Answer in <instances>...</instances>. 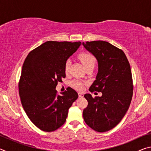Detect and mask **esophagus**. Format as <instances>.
I'll list each match as a JSON object with an SVG mask.
<instances>
[{
	"label": "esophagus",
	"mask_w": 151,
	"mask_h": 151,
	"mask_svg": "<svg viewBox=\"0 0 151 151\" xmlns=\"http://www.w3.org/2000/svg\"><path fill=\"white\" fill-rule=\"evenodd\" d=\"M78 96L79 97H83L84 93H78Z\"/></svg>",
	"instance_id": "esophagus-1"
}]
</instances>
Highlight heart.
Returning a JSON list of instances; mask_svg holds the SVG:
<instances>
[{
    "mask_svg": "<svg viewBox=\"0 0 151 151\" xmlns=\"http://www.w3.org/2000/svg\"><path fill=\"white\" fill-rule=\"evenodd\" d=\"M79 58L83 63V66H85V68H87L88 67H94L96 65V60L95 57H94L93 55L90 54L88 52H83L79 55ZM71 65V61L70 59L66 60L65 63V71L67 73L68 70H69L70 66ZM72 85L74 88H75L78 90H81L83 88V84L81 82L78 81H73L72 82Z\"/></svg>",
    "mask_w": 151,
    "mask_h": 151,
    "instance_id": "b5f03b06",
    "label": "heart"
}]
</instances>
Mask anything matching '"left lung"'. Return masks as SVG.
Here are the masks:
<instances>
[{"label": "left lung", "mask_w": 151, "mask_h": 151, "mask_svg": "<svg viewBox=\"0 0 151 151\" xmlns=\"http://www.w3.org/2000/svg\"><path fill=\"white\" fill-rule=\"evenodd\" d=\"M96 58L98 73L89 91L101 92V96H84L88 106L83 110L85 122L94 131H108L116 126L129 108L132 100V78L130 64L123 51L103 40L83 42Z\"/></svg>", "instance_id": "left-lung-1"}]
</instances>
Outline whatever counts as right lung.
<instances>
[{"label":"right lung","mask_w":151,"mask_h":151,"mask_svg":"<svg viewBox=\"0 0 151 151\" xmlns=\"http://www.w3.org/2000/svg\"><path fill=\"white\" fill-rule=\"evenodd\" d=\"M81 45V42L47 41L30 52L22 65L20 101L29 119L43 131H54L62 126L78 98L72 88L68 87L61 95L55 88L66 76V60Z\"/></svg>","instance_id":"1"}]
</instances>
